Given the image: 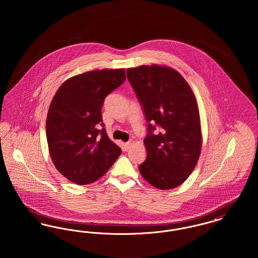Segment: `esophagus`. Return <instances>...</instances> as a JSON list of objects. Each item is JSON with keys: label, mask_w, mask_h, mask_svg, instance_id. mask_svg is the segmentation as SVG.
Instances as JSON below:
<instances>
[{"label": "esophagus", "mask_w": 258, "mask_h": 258, "mask_svg": "<svg viewBox=\"0 0 258 258\" xmlns=\"http://www.w3.org/2000/svg\"><path fill=\"white\" fill-rule=\"evenodd\" d=\"M132 143H133V141H127V142L123 143V149H124V151H127V150H128V148L131 147Z\"/></svg>", "instance_id": "1"}]
</instances>
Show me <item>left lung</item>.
<instances>
[{
    "mask_svg": "<svg viewBox=\"0 0 258 258\" xmlns=\"http://www.w3.org/2000/svg\"><path fill=\"white\" fill-rule=\"evenodd\" d=\"M126 75L149 123L147 157L139 171L157 188H174L194 171L201 152L196 97L184 77L168 67L140 66L127 69Z\"/></svg>",
    "mask_w": 258,
    "mask_h": 258,
    "instance_id": "left-lung-1",
    "label": "left lung"
}]
</instances>
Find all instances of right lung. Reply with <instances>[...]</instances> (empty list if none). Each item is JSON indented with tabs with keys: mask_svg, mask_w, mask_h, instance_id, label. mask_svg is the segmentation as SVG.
Returning a JSON list of instances; mask_svg holds the SVG:
<instances>
[{
	"mask_svg": "<svg viewBox=\"0 0 258 258\" xmlns=\"http://www.w3.org/2000/svg\"><path fill=\"white\" fill-rule=\"evenodd\" d=\"M124 80L123 69L78 74L63 82L51 101L46 119L50 157L57 170L75 184L97 181L122 153L106 135L101 107Z\"/></svg>",
	"mask_w": 258,
	"mask_h": 258,
	"instance_id": "add662e5",
	"label": "right lung"
}]
</instances>
